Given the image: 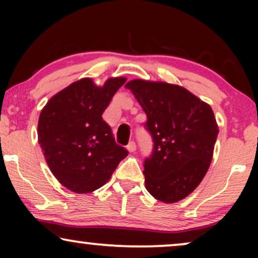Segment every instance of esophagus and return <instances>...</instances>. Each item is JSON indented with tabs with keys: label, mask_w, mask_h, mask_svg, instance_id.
<instances>
[{
	"label": "esophagus",
	"mask_w": 258,
	"mask_h": 258,
	"mask_svg": "<svg viewBox=\"0 0 258 258\" xmlns=\"http://www.w3.org/2000/svg\"><path fill=\"white\" fill-rule=\"evenodd\" d=\"M127 150H128L130 153H133V152H136V143L135 142H130L128 143V146H127Z\"/></svg>",
	"instance_id": "34e87169"
}]
</instances>
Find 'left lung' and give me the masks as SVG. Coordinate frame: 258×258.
<instances>
[{"label": "left lung", "mask_w": 258, "mask_h": 258, "mask_svg": "<svg viewBox=\"0 0 258 258\" xmlns=\"http://www.w3.org/2000/svg\"><path fill=\"white\" fill-rule=\"evenodd\" d=\"M126 87L146 111L144 127L153 139L144 160L147 190L162 203L184 199L200 184L214 155L218 127L211 106L166 82L132 80Z\"/></svg>", "instance_id": "obj_1"}]
</instances>
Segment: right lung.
Returning a JSON list of instances; mask_svg holds the SVG:
<instances>
[{"label": "right lung", "mask_w": 258, "mask_h": 258, "mask_svg": "<svg viewBox=\"0 0 258 258\" xmlns=\"http://www.w3.org/2000/svg\"><path fill=\"white\" fill-rule=\"evenodd\" d=\"M125 78L74 82L47 102L38 119V143L54 177L74 193H91L110 179L128 155L102 115Z\"/></svg>", "instance_id": "right-lung-1"}]
</instances>
